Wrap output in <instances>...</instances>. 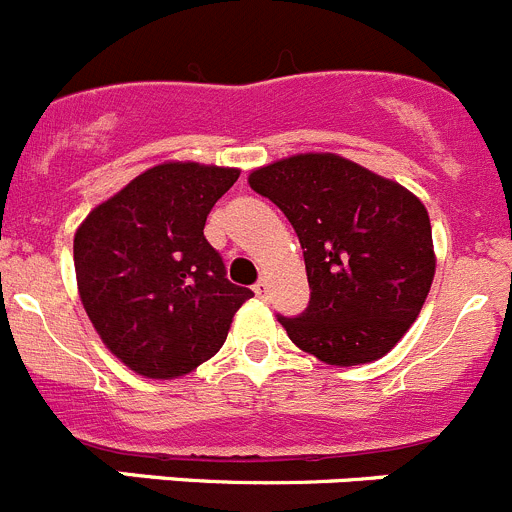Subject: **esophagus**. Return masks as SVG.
Here are the masks:
<instances>
[{
  "label": "esophagus",
  "mask_w": 512,
  "mask_h": 512,
  "mask_svg": "<svg viewBox=\"0 0 512 512\" xmlns=\"http://www.w3.org/2000/svg\"><path fill=\"white\" fill-rule=\"evenodd\" d=\"M253 294L259 296V299H266V296H269V281H266V279H261L259 284L253 286Z\"/></svg>",
  "instance_id": "1"
}]
</instances>
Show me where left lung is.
<instances>
[{"instance_id": "obj_1", "label": "left lung", "mask_w": 512, "mask_h": 512, "mask_svg": "<svg viewBox=\"0 0 512 512\" xmlns=\"http://www.w3.org/2000/svg\"><path fill=\"white\" fill-rule=\"evenodd\" d=\"M248 186L284 211L304 248L311 299L279 316L319 362L382 359L405 337L435 279L427 208L397 180L337 153H299L251 170Z\"/></svg>"}]
</instances>
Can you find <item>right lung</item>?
<instances>
[{"label":"right lung","mask_w":512,"mask_h":512,"mask_svg":"<svg viewBox=\"0 0 512 512\" xmlns=\"http://www.w3.org/2000/svg\"><path fill=\"white\" fill-rule=\"evenodd\" d=\"M238 168L168 160L87 213L75 231V276L95 332L148 379L191 374L223 347L251 291L226 279L203 236Z\"/></svg>","instance_id":"obj_1"}]
</instances>
